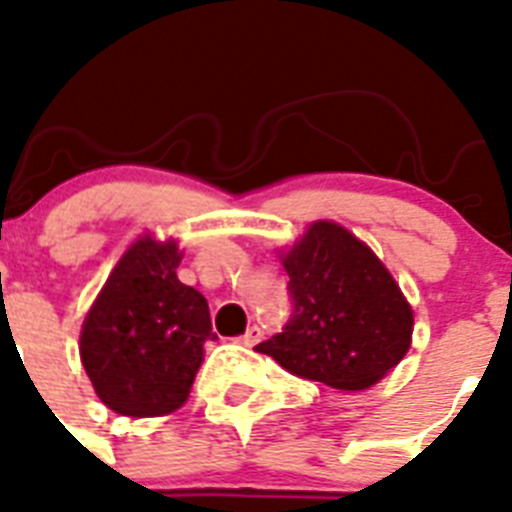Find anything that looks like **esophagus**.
Instances as JSON below:
<instances>
[{"label":"esophagus","instance_id":"34e87169","mask_svg":"<svg viewBox=\"0 0 512 512\" xmlns=\"http://www.w3.org/2000/svg\"><path fill=\"white\" fill-rule=\"evenodd\" d=\"M236 342L242 344V347H247V350H249V347H255V344L260 342V328H257V326H249V328H247V334L239 336Z\"/></svg>","mask_w":512,"mask_h":512}]
</instances>
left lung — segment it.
Masks as SVG:
<instances>
[{
  "label": "left lung",
  "instance_id": "obj_1",
  "mask_svg": "<svg viewBox=\"0 0 512 512\" xmlns=\"http://www.w3.org/2000/svg\"><path fill=\"white\" fill-rule=\"evenodd\" d=\"M292 318L257 344L281 368L344 392H360L410 350L413 310L373 249L318 220L284 255Z\"/></svg>",
  "mask_w": 512,
  "mask_h": 512
}]
</instances>
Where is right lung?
<instances>
[{"instance_id":"right-lung-1","label":"right lung","mask_w":512,"mask_h":512,"mask_svg":"<svg viewBox=\"0 0 512 512\" xmlns=\"http://www.w3.org/2000/svg\"><path fill=\"white\" fill-rule=\"evenodd\" d=\"M173 239L141 236L112 268L81 328V363L94 392L120 415H168L184 405L205 342L207 299L181 284Z\"/></svg>"}]
</instances>
